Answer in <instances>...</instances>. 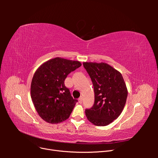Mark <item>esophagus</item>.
I'll use <instances>...</instances> for the list:
<instances>
[{"instance_id": "34e87169", "label": "esophagus", "mask_w": 158, "mask_h": 158, "mask_svg": "<svg viewBox=\"0 0 158 158\" xmlns=\"http://www.w3.org/2000/svg\"><path fill=\"white\" fill-rule=\"evenodd\" d=\"M78 102L80 103H82V98H80L78 99Z\"/></svg>"}]
</instances>
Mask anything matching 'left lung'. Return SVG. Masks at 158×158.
<instances>
[{
    "label": "left lung",
    "instance_id": "obj_1",
    "mask_svg": "<svg viewBox=\"0 0 158 158\" xmlns=\"http://www.w3.org/2000/svg\"><path fill=\"white\" fill-rule=\"evenodd\" d=\"M92 81L95 101L85 110L88 121L96 126H106L120 115L125 106L128 92L122 74L104 63H84Z\"/></svg>",
    "mask_w": 158,
    "mask_h": 158
}]
</instances>
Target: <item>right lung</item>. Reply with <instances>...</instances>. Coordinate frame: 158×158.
<instances>
[{
  "mask_svg": "<svg viewBox=\"0 0 158 158\" xmlns=\"http://www.w3.org/2000/svg\"><path fill=\"white\" fill-rule=\"evenodd\" d=\"M81 65L79 61L56 57L36 70L31 84V98L37 112L46 122L59 123L70 117L78 100L72 97L64 80Z\"/></svg>",
  "mask_w": 158,
  "mask_h": 158,
  "instance_id": "right-lung-1",
  "label": "right lung"
}]
</instances>
